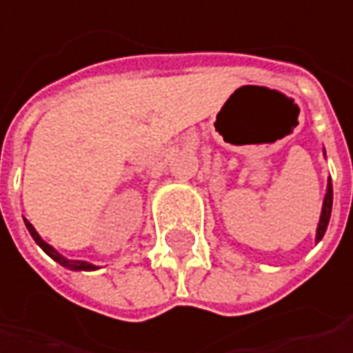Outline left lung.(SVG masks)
<instances>
[{"label":"left lung","mask_w":353,"mask_h":353,"mask_svg":"<svg viewBox=\"0 0 353 353\" xmlns=\"http://www.w3.org/2000/svg\"><path fill=\"white\" fill-rule=\"evenodd\" d=\"M331 208H333V183L329 179L327 185V193H325V201H323V212H321V220L316 227V241H321L325 237V231L329 227V218H331Z\"/></svg>","instance_id":"left-lung-1"}]
</instances>
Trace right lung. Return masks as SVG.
Instances as JSON below:
<instances>
[{
	"label": "right lung",
	"mask_w": 353,
	"mask_h": 353,
	"mask_svg": "<svg viewBox=\"0 0 353 353\" xmlns=\"http://www.w3.org/2000/svg\"><path fill=\"white\" fill-rule=\"evenodd\" d=\"M24 225H26V229H28V233H30V237L34 239V243L43 250V252H46L50 258H54L58 264H62L64 268H68V270H95L97 266H93V264H89V262H83V260H68V258H64L60 252H56L50 243H46V241H43L41 239V235L34 231V227L28 223V220H24Z\"/></svg>",
	"instance_id": "add662e5"
}]
</instances>
